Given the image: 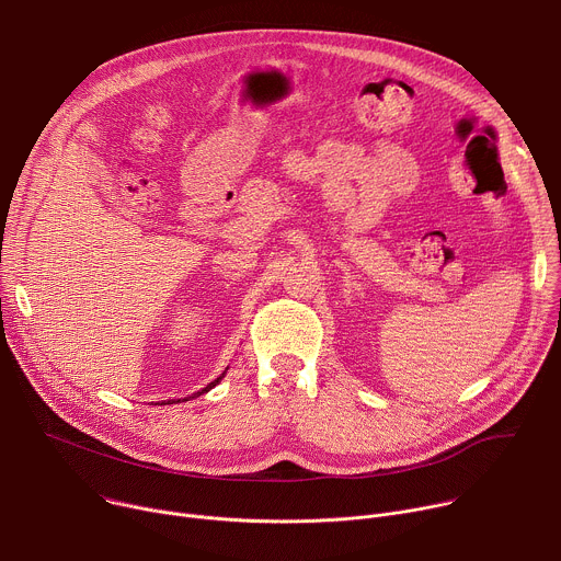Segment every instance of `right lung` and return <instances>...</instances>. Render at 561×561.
<instances>
[{"mask_svg": "<svg viewBox=\"0 0 561 561\" xmlns=\"http://www.w3.org/2000/svg\"><path fill=\"white\" fill-rule=\"evenodd\" d=\"M226 370H228V366H226ZM226 370H224V373H221V375H219V377H217V379H213V381H210V383H208V386H206V388H202V390H197V392H195V394H191V397H184V399H169V402H162V404H180V402H188V399H195V397H199V394H204V392H208V390H210V388H213V386H217V383H219V381H221V379H224V375H226ZM157 404H159V402H157Z\"/></svg>", "mask_w": 561, "mask_h": 561, "instance_id": "1", "label": "right lung"}]
</instances>
